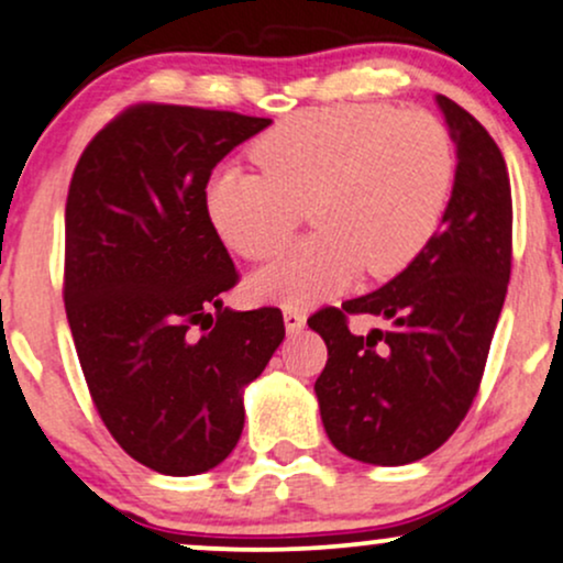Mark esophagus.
<instances>
[{"mask_svg": "<svg viewBox=\"0 0 563 563\" xmlns=\"http://www.w3.org/2000/svg\"><path fill=\"white\" fill-rule=\"evenodd\" d=\"M283 322H286L288 333H299L303 325H307V314L299 307H286L283 309Z\"/></svg>", "mask_w": 563, "mask_h": 563, "instance_id": "esophagus-1", "label": "esophagus"}]
</instances>
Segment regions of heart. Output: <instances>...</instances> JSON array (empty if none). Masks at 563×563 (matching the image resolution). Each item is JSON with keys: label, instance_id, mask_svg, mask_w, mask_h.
<instances>
[{"label": "heart", "instance_id": "heart-1", "mask_svg": "<svg viewBox=\"0 0 563 563\" xmlns=\"http://www.w3.org/2000/svg\"><path fill=\"white\" fill-rule=\"evenodd\" d=\"M251 153L262 174L222 166L206 185V217L230 251L262 262L309 211L318 232L251 277L256 299L286 307L339 294L363 267L402 273L434 238L455 174L434 115L378 102L296 113Z\"/></svg>", "mask_w": 563, "mask_h": 563}]
</instances>
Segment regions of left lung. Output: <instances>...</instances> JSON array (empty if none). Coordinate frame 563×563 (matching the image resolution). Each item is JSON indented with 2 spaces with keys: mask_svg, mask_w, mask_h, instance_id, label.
Wrapping results in <instances>:
<instances>
[{
  "mask_svg": "<svg viewBox=\"0 0 563 563\" xmlns=\"http://www.w3.org/2000/svg\"><path fill=\"white\" fill-rule=\"evenodd\" d=\"M437 106L457 156L442 228L384 288L307 320L328 346L314 380L325 434L335 450L373 466L421 461L461 426L508 290L514 203L506 161L457 102L437 95ZM349 313H376L390 328L354 336Z\"/></svg>",
  "mask_w": 563,
  "mask_h": 563,
  "instance_id": "1",
  "label": "left lung"
}]
</instances>
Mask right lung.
Returning a JSON list of instances; mask_svg holds the SVG:
<instances>
[{
  "instance_id": "obj_1",
  "label": "right lung",
  "mask_w": 563,
  "mask_h": 563,
  "mask_svg": "<svg viewBox=\"0 0 563 563\" xmlns=\"http://www.w3.org/2000/svg\"><path fill=\"white\" fill-rule=\"evenodd\" d=\"M269 119L140 102L84 147L66 200L63 299L102 423L166 476L219 466L243 431V389L286 325L232 312L238 269L206 217L211 172Z\"/></svg>"
}]
</instances>
